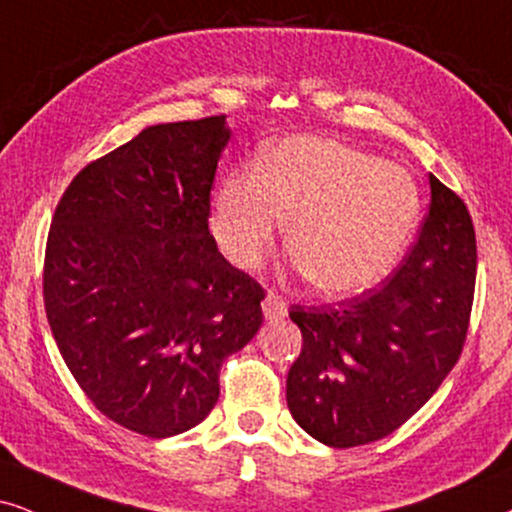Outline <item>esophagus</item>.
Returning <instances> with one entry per match:
<instances>
[{
  "mask_svg": "<svg viewBox=\"0 0 512 512\" xmlns=\"http://www.w3.org/2000/svg\"><path fill=\"white\" fill-rule=\"evenodd\" d=\"M262 312L267 319H283V316L288 314V307L276 293H267V297H264L262 302Z\"/></svg>",
  "mask_w": 512,
  "mask_h": 512,
  "instance_id": "1",
  "label": "esophagus"
}]
</instances>
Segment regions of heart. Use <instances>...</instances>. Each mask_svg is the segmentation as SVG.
Segmentation results:
<instances>
[{
	"label": "heart",
	"instance_id": "heart-1",
	"mask_svg": "<svg viewBox=\"0 0 512 512\" xmlns=\"http://www.w3.org/2000/svg\"><path fill=\"white\" fill-rule=\"evenodd\" d=\"M288 215L293 262L326 295L364 293L390 274L418 224L409 170L333 139L293 137L260 165L226 172L210 229L238 269H255Z\"/></svg>",
	"mask_w": 512,
	"mask_h": 512
}]
</instances>
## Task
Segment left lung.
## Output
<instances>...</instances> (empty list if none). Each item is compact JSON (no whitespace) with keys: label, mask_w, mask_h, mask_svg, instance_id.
Segmentation results:
<instances>
[{"label":"left lung","mask_w":512,"mask_h":512,"mask_svg":"<svg viewBox=\"0 0 512 512\" xmlns=\"http://www.w3.org/2000/svg\"><path fill=\"white\" fill-rule=\"evenodd\" d=\"M430 193L418 241L385 286L338 307H290L302 352L288 371V409L304 432L335 449L392 435L463 352L475 297V226L435 174Z\"/></svg>","instance_id":"8db88e82"}]
</instances>
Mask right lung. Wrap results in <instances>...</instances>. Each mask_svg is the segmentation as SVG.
<instances>
[{
	"instance_id": "right-lung-1",
	"label": "right lung",
	"mask_w": 512,
	"mask_h": 512,
	"mask_svg": "<svg viewBox=\"0 0 512 512\" xmlns=\"http://www.w3.org/2000/svg\"><path fill=\"white\" fill-rule=\"evenodd\" d=\"M224 115L146 127L58 200L44 309L63 361L103 416L144 437L196 428L219 368L262 326L264 288L208 229Z\"/></svg>"
}]
</instances>
